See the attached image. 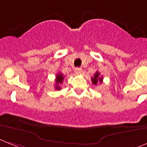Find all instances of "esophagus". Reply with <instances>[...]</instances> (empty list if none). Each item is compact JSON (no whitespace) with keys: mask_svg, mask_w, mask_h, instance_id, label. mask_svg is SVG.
<instances>
[{"mask_svg":"<svg viewBox=\"0 0 147 147\" xmlns=\"http://www.w3.org/2000/svg\"><path fill=\"white\" fill-rule=\"evenodd\" d=\"M82 72V69L81 68H75V73L76 74H80Z\"/></svg>","mask_w":147,"mask_h":147,"instance_id":"esophagus-1","label":"esophagus"}]
</instances>
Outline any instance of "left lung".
<instances>
[{"mask_svg":"<svg viewBox=\"0 0 147 147\" xmlns=\"http://www.w3.org/2000/svg\"><path fill=\"white\" fill-rule=\"evenodd\" d=\"M100 72L99 71H97V72L94 74V77H92V84H94V85L97 84L98 82H100L102 83V76H100Z\"/></svg>","mask_w":147,"mask_h":147,"instance_id":"left-lung-1","label":"left lung"}]
</instances>
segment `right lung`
I'll use <instances>...</instances> for the list:
<instances>
[{
	"instance_id": "obj_1",
	"label": "right lung",
	"mask_w": 147,
	"mask_h": 147,
	"mask_svg": "<svg viewBox=\"0 0 147 147\" xmlns=\"http://www.w3.org/2000/svg\"><path fill=\"white\" fill-rule=\"evenodd\" d=\"M64 77L61 73H58V74L56 75V78H55V89L56 90H61V87L59 86V84H61L63 83V80Z\"/></svg>"
}]
</instances>
